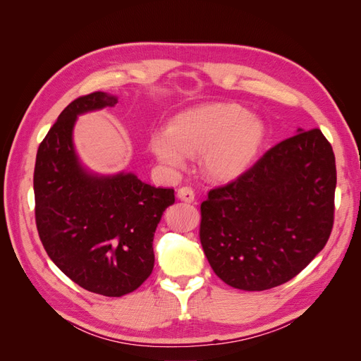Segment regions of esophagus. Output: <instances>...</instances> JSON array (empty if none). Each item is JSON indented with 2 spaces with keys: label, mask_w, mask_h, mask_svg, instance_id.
Instances as JSON below:
<instances>
[{
  "label": "esophagus",
  "mask_w": 361,
  "mask_h": 361,
  "mask_svg": "<svg viewBox=\"0 0 361 361\" xmlns=\"http://www.w3.org/2000/svg\"><path fill=\"white\" fill-rule=\"evenodd\" d=\"M177 197L181 200V201H186V202H192L193 200H195V192H193L192 188H188V186H183L178 189L177 192Z\"/></svg>",
  "instance_id": "obj_1"
}]
</instances>
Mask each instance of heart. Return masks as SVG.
<instances>
[{"instance_id":"b5f03b06","label":"heart","mask_w":361,"mask_h":361,"mask_svg":"<svg viewBox=\"0 0 361 361\" xmlns=\"http://www.w3.org/2000/svg\"><path fill=\"white\" fill-rule=\"evenodd\" d=\"M265 125L259 117L236 104H215L183 111L168 131L149 138L152 154L164 166L180 171L188 155H200L210 178L230 181L241 177L259 157L265 142Z\"/></svg>"}]
</instances>
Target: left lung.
Listing matches in <instances>:
<instances>
[{
	"mask_svg": "<svg viewBox=\"0 0 361 361\" xmlns=\"http://www.w3.org/2000/svg\"><path fill=\"white\" fill-rule=\"evenodd\" d=\"M336 157L320 129L277 143L201 202L200 241L227 285L262 291L299 274L334 223Z\"/></svg>",
	"mask_w": 361,
	"mask_h": 361,
	"instance_id": "obj_1",
	"label": "left lung"
}]
</instances>
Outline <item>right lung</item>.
I'll use <instances>...</instances> for the list:
<instances>
[{
	"instance_id": "add662e5",
	"label": "right lung",
	"mask_w": 361,
	"mask_h": 361,
	"mask_svg": "<svg viewBox=\"0 0 361 361\" xmlns=\"http://www.w3.org/2000/svg\"><path fill=\"white\" fill-rule=\"evenodd\" d=\"M116 104L102 91L73 100L39 145L33 175L45 252L73 282L108 298L133 293L149 277L155 228L175 202L173 189L133 172L99 175L80 163L73 143L78 116Z\"/></svg>"
}]
</instances>
